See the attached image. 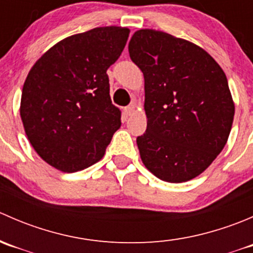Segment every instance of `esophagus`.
I'll use <instances>...</instances> for the list:
<instances>
[{
    "instance_id": "obj_1",
    "label": "esophagus",
    "mask_w": 253,
    "mask_h": 253,
    "mask_svg": "<svg viewBox=\"0 0 253 253\" xmlns=\"http://www.w3.org/2000/svg\"><path fill=\"white\" fill-rule=\"evenodd\" d=\"M134 110H136V106L129 105V106H127V108H125V114H126L127 116H131V115H133Z\"/></svg>"
}]
</instances>
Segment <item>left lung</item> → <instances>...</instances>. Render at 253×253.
Wrapping results in <instances>:
<instances>
[{
    "mask_svg": "<svg viewBox=\"0 0 253 253\" xmlns=\"http://www.w3.org/2000/svg\"><path fill=\"white\" fill-rule=\"evenodd\" d=\"M144 76L147 131L137 138L144 167L167 182L197 177L228 142L235 104L228 79L198 45L154 29L128 42Z\"/></svg>",
    "mask_w": 253,
    "mask_h": 253,
    "instance_id": "left-lung-1",
    "label": "left lung"
}]
</instances>
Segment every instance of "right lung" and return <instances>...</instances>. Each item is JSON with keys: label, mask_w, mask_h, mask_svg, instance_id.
Returning <instances> with one entry per match:
<instances>
[{"label": "right lung", "mask_w": 253, "mask_h": 253, "mask_svg": "<svg viewBox=\"0 0 253 253\" xmlns=\"http://www.w3.org/2000/svg\"><path fill=\"white\" fill-rule=\"evenodd\" d=\"M129 29L99 27L50 47L25 78L19 114L32 147L48 165L76 172L98 163L121 126L106 71Z\"/></svg>", "instance_id": "obj_1"}]
</instances>
